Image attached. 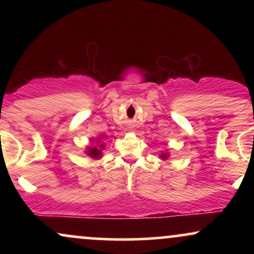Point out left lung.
<instances>
[{"label": "left lung", "instance_id": "8db88e82", "mask_svg": "<svg viewBox=\"0 0 254 254\" xmlns=\"http://www.w3.org/2000/svg\"><path fill=\"white\" fill-rule=\"evenodd\" d=\"M161 157H162V159H167V154H162Z\"/></svg>", "mask_w": 254, "mask_h": 254}]
</instances>
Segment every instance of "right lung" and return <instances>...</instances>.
<instances>
[{
  "label": "right lung",
  "instance_id": "1",
  "mask_svg": "<svg viewBox=\"0 0 254 254\" xmlns=\"http://www.w3.org/2000/svg\"><path fill=\"white\" fill-rule=\"evenodd\" d=\"M98 141H100V138H98ZM97 143H98V142H97ZM100 148H103V149H104L105 147L103 144H100ZM87 154H88L89 156L94 157V159H99V157L101 156V150L97 147H89L88 150H87Z\"/></svg>",
  "mask_w": 254,
  "mask_h": 254
}]
</instances>
